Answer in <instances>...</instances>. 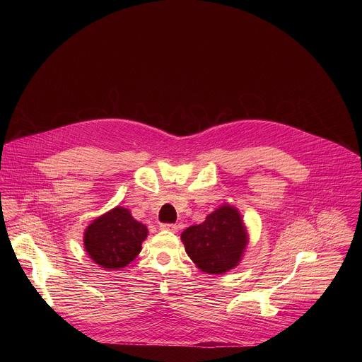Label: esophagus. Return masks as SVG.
Returning <instances> with one entry per match:
<instances>
[{
    "label": "esophagus",
    "mask_w": 362,
    "mask_h": 362,
    "mask_svg": "<svg viewBox=\"0 0 362 362\" xmlns=\"http://www.w3.org/2000/svg\"><path fill=\"white\" fill-rule=\"evenodd\" d=\"M160 229L162 230H169V232H177L179 226L176 223H162Z\"/></svg>",
    "instance_id": "34e87169"
}]
</instances>
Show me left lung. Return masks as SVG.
I'll list each match as a JSON object with an SVG mask.
<instances>
[{"label":"left lung","instance_id":"8db88e82","mask_svg":"<svg viewBox=\"0 0 362 362\" xmlns=\"http://www.w3.org/2000/svg\"><path fill=\"white\" fill-rule=\"evenodd\" d=\"M190 259L206 274H225L240 261L247 238L240 215L230 206H222L200 225L182 233Z\"/></svg>","mask_w":362,"mask_h":362}]
</instances>
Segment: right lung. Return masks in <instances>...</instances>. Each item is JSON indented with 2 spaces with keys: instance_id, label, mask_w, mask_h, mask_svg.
Segmentation results:
<instances>
[{
  "instance_id": "right-lung-1",
  "label": "right lung",
  "mask_w": 362,
  "mask_h": 362,
  "mask_svg": "<svg viewBox=\"0 0 362 362\" xmlns=\"http://www.w3.org/2000/svg\"><path fill=\"white\" fill-rule=\"evenodd\" d=\"M147 228L124 208H115L97 218L84 233V247L91 259L106 269L130 264L141 250Z\"/></svg>"
}]
</instances>
